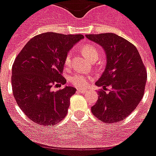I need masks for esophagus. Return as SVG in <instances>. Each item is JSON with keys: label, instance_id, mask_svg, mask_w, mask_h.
<instances>
[{"label": "esophagus", "instance_id": "esophagus-1", "mask_svg": "<svg viewBox=\"0 0 156 156\" xmlns=\"http://www.w3.org/2000/svg\"><path fill=\"white\" fill-rule=\"evenodd\" d=\"M85 91L86 90L83 89V88H78V89H77V92H80V93H84V92H85Z\"/></svg>", "mask_w": 156, "mask_h": 156}]
</instances>
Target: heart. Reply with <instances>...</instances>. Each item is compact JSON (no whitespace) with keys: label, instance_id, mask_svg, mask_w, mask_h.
<instances>
[{"label":"heart","instance_id":"heart-1","mask_svg":"<svg viewBox=\"0 0 156 156\" xmlns=\"http://www.w3.org/2000/svg\"><path fill=\"white\" fill-rule=\"evenodd\" d=\"M81 51H82L83 55L92 62L97 60L98 58L100 57L99 49L96 46L93 45V44H84L83 47L81 48ZM71 59H72V53L69 52L67 53L65 58H64V66H70ZM91 80H92L91 77L87 76L80 73H76L73 74L70 78L71 83H73V85L79 87H86Z\"/></svg>","mask_w":156,"mask_h":156}]
</instances>
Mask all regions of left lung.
I'll use <instances>...</instances> for the list:
<instances>
[{
    "instance_id": "8db88e82",
    "label": "left lung",
    "mask_w": 156,
    "mask_h": 156,
    "mask_svg": "<svg viewBox=\"0 0 156 156\" xmlns=\"http://www.w3.org/2000/svg\"><path fill=\"white\" fill-rule=\"evenodd\" d=\"M105 50L107 65L96 84L101 87L92 112L105 123H118L136 108L144 94L147 70L134 44L115 33L87 34ZM112 88L106 93L107 87Z\"/></svg>"
}]
</instances>
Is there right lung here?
Wrapping results in <instances>:
<instances>
[{
  "label": "right lung",
  "mask_w": 156,
  "mask_h": 156,
  "mask_svg": "<svg viewBox=\"0 0 156 156\" xmlns=\"http://www.w3.org/2000/svg\"><path fill=\"white\" fill-rule=\"evenodd\" d=\"M83 38L81 34L42 33L33 37L16 57L12 69V94L32 121L54 125L67 115L70 97L76 89L66 86L54 92L52 88L65 84L64 58Z\"/></svg>",
  "instance_id": "1"
}]
</instances>
